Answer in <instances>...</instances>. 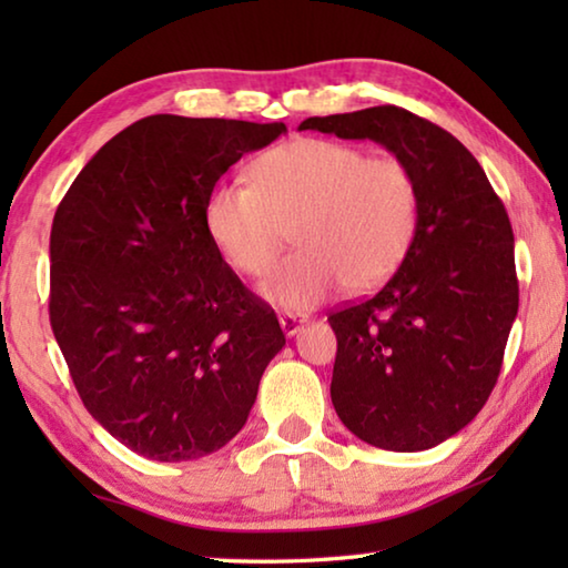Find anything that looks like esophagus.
<instances>
[{
	"instance_id": "obj_1",
	"label": "esophagus",
	"mask_w": 568,
	"mask_h": 568,
	"mask_svg": "<svg viewBox=\"0 0 568 568\" xmlns=\"http://www.w3.org/2000/svg\"><path fill=\"white\" fill-rule=\"evenodd\" d=\"M303 323H307L305 313H285L281 315V328L285 335H295L297 331L303 328Z\"/></svg>"
}]
</instances>
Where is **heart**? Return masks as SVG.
I'll return each instance as SVG.
<instances>
[{
  "label": "heart",
  "instance_id": "b5f03b06",
  "mask_svg": "<svg viewBox=\"0 0 568 568\" xmlns=\"http://www.w3.org/2000/svg\"><path fill=\"white\" fill-rule=\"evenodd\" d=\"M253 178L217 182L203 223L223 261L243 275L271 271L295 230L301 250L261 285L265 301L285 311H307L343 285L386 283L416 243L420 185L396 155L301 138L261 155Z\"/></svg>",
  "mask_w": 568,
  "mask_h": 568
}]
</instances>
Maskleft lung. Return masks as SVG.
I'll return each instance as SVG.
<instances>
[{
	"instance_id": "left-lung-1",
	"label": "left lung",
	"mask_w": 568,
	"mask_h": 568,
	"mask_svg": "<svg viewBox=\"0 0 568 568\" xmlns=\"http://www.w3.org/2000/svg\"><path fill=\"white\" fill-rule=\"evenodd\" d=\"M297 130L373 140L420 185V225L376 295L328 315L338 338L331 398L351 434L426 450L491 396L518 313L514 233L478 160L454 134L396 104L307 118Z\"/></svg>"
}]
</instances>
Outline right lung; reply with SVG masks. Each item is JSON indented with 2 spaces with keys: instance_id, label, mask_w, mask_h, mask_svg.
<instances>
[{
  "instance_id": "right-lung-1",
  "label": "right lung",
  "mask_w": 568,
  "mask_h": 568,
  "mask_svg": "<svg viewBox=\"0 0 568 568\" xmlns=\"http://www.w3.org/2000/svg\"><path fill=\"white\" fill-rule=\"evenodd\" d=\"M283 122L152 114L102 145L50 235V323L84 408L134 454L192 460L245 426L285 345L213 240L207 192Z\"/></svg>"
}]
</instances>
